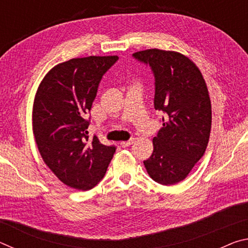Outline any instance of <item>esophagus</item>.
<instances>
[{
  "label": "esophagus",
  "instance_id": "34e87169",
  "mask_svg": "<svg viewBox=\"0 0 248 248\" xmlns=\"http://www.w3.org/2000/svg\"><path fill=\"white\" fill-rule=\"evenodd\" d=\"M134 142V139H130V140H128V141H123V142H120V145L123 146V148H127V146H129V145H131L132 143Z\"/></svg>",
  "mask_w": 248,
  "mask_h": 248
}]
</instances>
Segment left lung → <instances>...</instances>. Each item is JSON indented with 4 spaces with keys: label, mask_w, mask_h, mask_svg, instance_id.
Here are the masks:
<instances>
[{
    "label": "left lung",
    "mask_w": 248,
    "mask_h": 248,
    "mask_svg": "<svg viewBox=\"0 0 248 248\" xmlns=\"http://www.w3.org/2000/svg\"><path fill=\"white\" fill-rule=\"evenodd\" d=\"M133 57L152 69L154 107L165 114L144 166L156 183L177 184L207 149L212 121L207 84L198 66L177 51L154 48L134 52Z\"/></svg>",
    "instance_id": "left-lung-1"
}]
</instances>
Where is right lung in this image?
<instances>
[{
    "mask_svg": "<svg viewBox=\"0 0 248 248\" xmlns=\"http://www.w3.org/2000/svg\"><path fill=\"white\" fill-rule=\"evenodd\" d=\"M117 56L74 58L54 65L45 75L32 106V132L39 153L66 186L90 190L106 174L116 152L94 136L86 116L100 79Z\"/></svg>",
    "mask_w": 248,
    "mask_h": 248,
    "instance_id": "right-lung-1",
    "label": "right lung"
}]
</instances>
